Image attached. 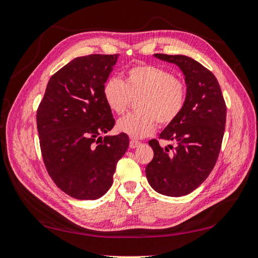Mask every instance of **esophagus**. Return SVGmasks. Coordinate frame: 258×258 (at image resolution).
<instances>
[{"label":"esophagus","mask_w":258,"mask_h":258,"mask_svg":"<svg viewBox=\"0 0 258 258\" xmlns=\"http://www.w3.org/2000/svg\"><path fill=\"white\" fill-rule=\"evenodd\" d=\"M141 145V142L135 141V140H131L130 141V147L131 149H136V147Z\"/></svg>","instance_id":"esophagus-1"}]
</instances>
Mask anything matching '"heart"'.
I'll return each mask as SVG.
<instances>
[{
  "mask_svg": "<svg viewBox=\"0 0 258 258\" xmlns=\"http://www.w3.org/2000/svg\"><path fill=\"white\" fill-rule=\"evenodd\" d=\"M107 107L124 115L136 102V113L117 122L120 132L141 139L154 132L157 123L171 125L185 107L187 86L169 71L151 64L136 65L126 71L124 80L109 79L103 87Z\"/></svg>",
  "mask_w": 258,
  "mask_h": 258,
  "instance_id": "b5f03b06",
  "label": "heart"
}]
</instances>
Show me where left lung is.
Segmentation results:
<instances>
[{"label":"left lung","mask_w":258,"mask_h":258,"mask_svg":"<svg viewBox=\"0 0 258 258\" xmlns=\"http://www.w3.org/2000/svg\"><path fill=\"white\" fill-rule=\"evenodd\" d=\"M155 56L182 70L187 100L179 116L160 134L175 147H162L157 140H151L154 157L145 172L156 191L178 197L199 187L215 166L225 131L226 104L215 75L201 63L185 55Z\"/></svg>","instance_id":"left-lung-1"}]
</instances>
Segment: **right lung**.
Wrapping results in <instances>:
<instances>
[{
  "label": "right lung",
  "mask_w": 258,
  "mask_h": 258,
  "mask_svg": "<svg viewBox=\"0 0 258 258\" xmlns=\"http://www.w3.org/2000/svg\"><path fill=\"white\" fill-rule=\"evenodd\" d=\"M117 54H90L52 75L36 112L41 153L57 187L76 200L100 199L109 189L125 133L104 136L115 125L103 97Z\"/></svg>",
  "instance_id": "1"
}]
</instances>
